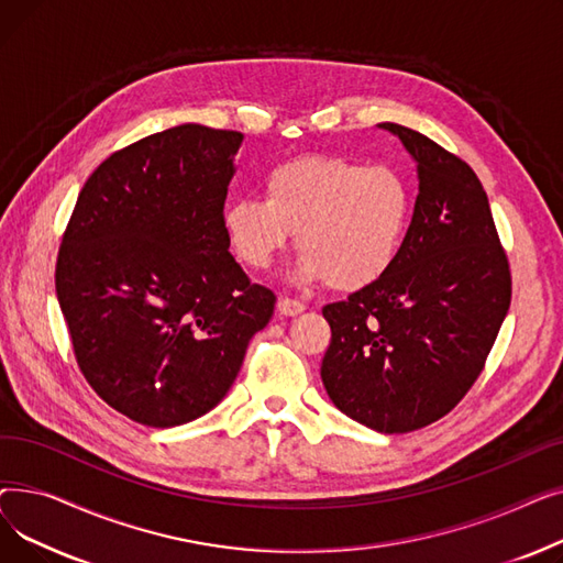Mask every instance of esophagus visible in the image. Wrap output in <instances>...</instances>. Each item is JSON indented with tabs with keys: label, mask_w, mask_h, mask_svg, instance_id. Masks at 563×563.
I'll return each mask as SVG.
<instances>
[{
	"label": "esophagus",
	"mask_w": 563,
	"mask_h": 563,
	"mask_svg": "<svg viewBox=\"0 0 563 563\" xmlns=\"http://www.w3.org/2000/svg\"><path fill=\"white\" fill-rule=\"evenodd\" d=\"M303 310H306V306L301 301H294V299H287V297L278 301V312L285 314V317H297Z\"/></svg>",
	"instance_id": "1"
}]
</instances>
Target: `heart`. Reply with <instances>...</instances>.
Segmentation results:
<instances>
[{
	"label": "heart",
	"instance_id": "heart-1",
	"mask_svg": "<svg viewBox=\"0 0 563 563\" xmlns=\"http://www.w3.org/2000/svg\"><path fill=\"white\" fill-rule=\"evenodd\" d=\"M262 198L225 202L221 225L232 253L266 272L294 232L301 249L291 278L356 291L395 264L410 219V189L390 166L344 157H299L272 168Z\"/></svg>",
	"mask_w": 563,
	"mask_h": 563
}]
</instances>
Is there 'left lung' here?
<instances>
[{
    "instance_id": "obj_1",
    "label": "left lung",
    "mask_w": 563,
    "mask_h": 563,
    "mask_svg": "<svg viewBox=\"0 0 563 563\" xmlns=\"http://www.w3.org/2000/svg\"><path fill=\"white\" fill-rule=\"evenodd\" d=\"M420 194L401 251L376 283L323 308L331 401L380 433L440 420L465 397L511 303V274L488 196L463 159L397 123Z\"/></svg>"
}]
</instances>
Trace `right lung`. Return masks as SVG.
Wrapping results in <instances>:
<instances>
[{"label":"right lung","mask_w":563,"mask_h":563,"mask_svg":"<svg viewBox=\"0 0 563 563\" xmlns=\"http://www.w3.org/2000/svg\"><path fill=\"white\" fill-rule=\"evenodd\" d=\"M242 132L196 123L107 157L79 191L56 299L84 378L130 420L168 429L230 390L276 297L221 225Z\"/></svg>","instance_id":"obj_1"}]
</instances>
